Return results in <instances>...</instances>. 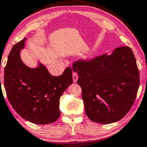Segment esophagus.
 Returning a JSON list of instances; mask_svg holds the SVG:
<instances>
[{
	"mask_svg": "<svg viewBox=\"0 0 147 147\" xmlns=\"http://www.w3.org/2000/svg\"><path fill=\"white\" fill-rule=\"evenodd\" d=\"M72 79H73L74 83L77 82V81L78 79V75H77V72H72Z\"/></svg>",
	"mask_w": 147,
	"mask_h": 147,
	"instance_id": "34e87169",
	"label": "esophagus"
}]
</instances>
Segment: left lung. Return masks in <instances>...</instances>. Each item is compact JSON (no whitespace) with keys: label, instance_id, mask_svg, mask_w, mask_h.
<instances>
[{"label":"left lung","instance_id":"8db88e82","mask_svg":"<svg viewBox=\"0 0 147 147\" xmlns=\"http://www.w3.org/2000/svg\"><path fill=\"white\" fill-rule=\"evenodd\" d=\"M82 90L86 115L92 121L109 124L129 112L140 85L139 70L129 47L116 48L110 55L81 59L72 64Z\"/></svg>","mask_w":147,"mask_h":147}]
</instances>
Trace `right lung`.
<instances>
[{"label":"right lung","instance_id":"1","mask_svg":"<svg viewBox=\"0 0 147 147\" xmlns=\"http://www.w3.org/2000/svg\"><path fill=\"white\" fill-rule=\"evenodd\" d=\"M25 40L15 44L9 54L4 77L7 98L18 114L31 123H53L60 116L61 96L73 82L72 69L68 67L60 76H53L40 64L28 68L20 56Z\"/></svg>","mask_w":147,"mask_h":147}]
</instances>
